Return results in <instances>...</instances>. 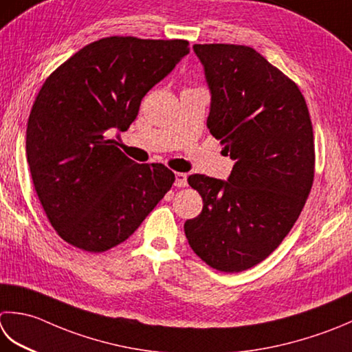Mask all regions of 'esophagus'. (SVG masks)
I'll return each instance as SVG.
<instances>
[{
    "label": "esophagus",
    "mask_w": 352,
    "mask_h": 352,
    "mask_svg": "<svg viewBox=\"0 0 352 352\" xmlns=\"http://www.w3.org/2000/svg\"><path fill=\"white\" fill-rule=\"evenodd\" d=\"M175 186L177 188H186L188 186V175L184 172H175Z\"/></svg>",
    "instance_id": "34e87169"
}]
</instances>
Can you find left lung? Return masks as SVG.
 I'll return each mask as SVG.
<instances>
[{
  "instance_id": "1",
  "label": "left lung",
  "mask_w": 352,
  "mask_h": 352,
  "mask_svg": "<svg viewBox=\"0 0 352 352\" xmlns=\"http://www.w3.org/2000/svg\"><path fill=\"white\" fill-rule=\"evenodd\" d=\"M212 93L208 128L236 163L229 182L194 174L203 210L184 223L188 243L224 273L278 249L314 182V135L304 94L247 45L195 44Z\"/></svg>"
}]
</instances>
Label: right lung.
Instances as JSON below:
<instances>
[{
	"label": "right lung",
	"mask_w": 352,
	"mask_h": 352,
	"mask_svg": "<svg viewBox=\"0 0 352 352\" xmlns=\"http://www.w3.org/2000/svg\"><path fill=\"white\" fill-rule=\"evenodd\" d=\"M188 53L184 39L102 38L45 79L25 153L36 195L65 243L89 253L113 249L172 188L169 168L133 162L107 133L126 131L144 94Z\"/></svg>",
	"instance_id": "1"
}]
</instances>
